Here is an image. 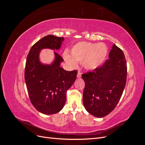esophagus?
I'll return each mask as SVG.
<instances>
[{
	"label": "esophagus",
	"mask_w": 145,
	"mask_h": 145,
	"mask_svg": "<svg viewBox=\"0 0 145 145\" xmlns=\"http://www.w3.org/2000/svg\"><path fill=\"white\" fill-rule=\"evenodd\" d=\"M81 76H82V73H81V72L79 71L78 72V73H77V78H80Z\"/></svg>",
	"instance_id": "esophagus-1"
}]
</instances>
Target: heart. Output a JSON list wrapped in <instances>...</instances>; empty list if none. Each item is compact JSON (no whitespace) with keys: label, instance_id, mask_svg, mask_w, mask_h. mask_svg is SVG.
Masks as SVG:
<instances>
[{"label":"heart","instance_id":"b5f03b06","mask_svg":"<svg viewBox=\"0 0 145 145\" xmlns=\"http://www.w3.org/2000/svg\"><path fill=\"white\" fill-rule=\"evenodd\" d=\"M108 52V47L103 43L80 42L72 48L71 56L64 52L63 57L65 62L72 67L76 66L77 62L82 63L86 69L94 70L103 63Z\"/></svg>","mask_w":145,"mask_h":145}]
</instances>
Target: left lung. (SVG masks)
Instances as JSON below:
<instances>
[{"mask_svg":"<svg viewBox=\"0 0 145 145\" xmlns=\"http://www.w3.org/2000/svg\"><path fill=\"white\" fill-rule=\"evenodd\" d=\"M109 58L100 67L82 76L85 83L83 105L89 114L99 118L108 115L116 108L126 82L127 65L122 50L114 44Z\"/></svg>","mask_w":145,"mask_h":145,"instance_id":"obj_1","label":"left lung"}]
</instances>
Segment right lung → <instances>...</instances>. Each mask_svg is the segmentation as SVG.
I'll return each mask as SVG.
<instances>
[{"instance_id":"obj_1","label":"right lung","mask_w":145,"mask_h":145,"mask_svg":"<svg viewBox=\"0 0 145 145\" xmlns=\"http://www.w3.org/2000/svg\"><path fill=\"white\" fill-rule=\"evenodd\" d=\"M63 40V37L48 35L31 47L27 58L25 80L30 101L39 112L46 115L62 110L67 91L76 79V70L67 71L60 67L63 59L56 52L51 64L42 63L40 60L42 50H58Z\"/></svg>"}]
</instances>
